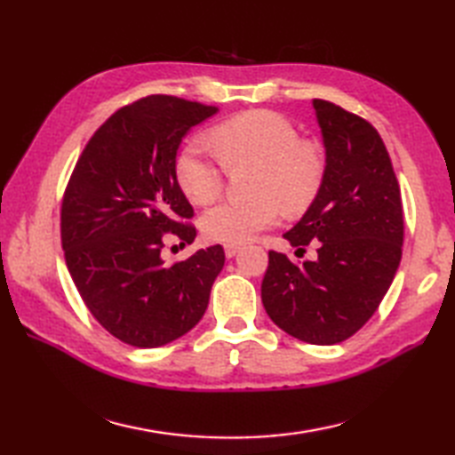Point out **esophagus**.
I'll list each match as a JSON object with an SVG mask.
<instances>
[{
  "label": "esophagus",
  "instance_id": "esophagus-1",
  "mask_svg": "<svg viewBox=\"0 0 455 455\" xmlns=\"http://www.w3.org/2000/svg\"><path fill=\"white\" fill-rule=\"evenodd\" d=\"M240 252V246L238 244H225V254L227 258H233Z\"/></svg>",
  "mask_w": 455,
  "mask_h": 455
}]
</instances>
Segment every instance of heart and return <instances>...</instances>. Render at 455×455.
I'll use <instances>...</instances> for the list:
<instances>
[{"label": "heart", "instance_id": "obj_1", "mask_svg": "<svg viewBox=\"0 0 455 455\" xmlns=\"http://www.w3.org/2000/svg\"><path fill=\"white\" fill-rule=\"evenodd\" d=\"M215 156L205 144L191 140L173 160L180 189L196 205L215 201L225 183V166L258 168L248 201H222L201 217L203 235L215 243L243 244L274 227L282 211H305L321 191L326 173L324 148L301 139L285 115L269 109L238 113L211 129Z\"/></svg>", "mask_w": 455, "mask_h": 455}]
</instances>
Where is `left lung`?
Listing matches in <instances>:
<instances>
[{"instance_id":"1","label":"left lung","mask_w":455,"mask_h":455,"mask_svg":"<svg viewBox=\"0 0 455 455\" xmlns=\"http://www.w3.org/2000/svg\"><path fill=\"white\" fill-rule=\"evenodd\" d=\"M326 148V173L313 205L283 236L315 262L293 264L269 250L262 303L299 340L344 342L370 321L403 254V201L389 152L360 115L313 100Z\"/></svg>"}]
</instances>
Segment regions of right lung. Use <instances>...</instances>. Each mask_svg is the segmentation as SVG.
Segmentation results:
<instances>
[{
  "instance_id": "obj_1",
  "label": "right lung",
  "mask_w": 455,
  "mask_h": 455,
  "mask_svg": "<svg viewBox=\"0 0 455 455\" xmlns=\"http://www.w3.org/2000/svg\"><path fill=\"white\" fill-rule=\"evenodd\" d=\"M217 108L147 95L93 132L64 189L60 238L72 282L105 331L134 347L189 332L225 266L220 244L166 264L168 238L191 244L193 207L173 176L186 132Z\"/></svg>"
}]
</instances>
